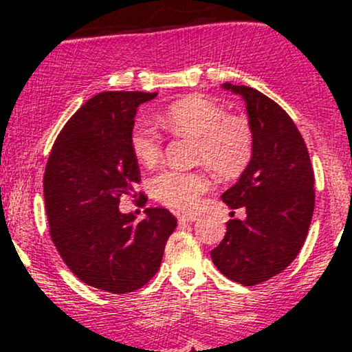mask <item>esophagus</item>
Instances as JSON below:
<instances>
[{
    "mask_svg": "<svg viewBox=\"0 0 352 352\" xmlns=\"http://www.w3.org/2000/svg\"><path fill=\"white\" fill-rule=\"evenodd\" d=\"M177 218H179L180 223H192V221H195L199 217L190 215V213H184V215H179Z\"/></svg>",
    "mask_w": 352,
    "mask_h": 352,
    "instance_id": "34e87169",
    "label": "esophagus"
}]
</instances>
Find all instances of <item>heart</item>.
<instances>
[{
	"mask_svg": "<svg viewBox=\"0 0 352 352\" xmlns=\"http://www.w3.org/2000/svg\"><path fill=\"white\" fill-rule=\"evenodd\" d=\"M160 124L175 135L195 139L197 162L221 179L240 175L253 155V129L243 116L227 114L215 100L205 96H185L164 111ZM131 147L139 164L152 167L162 155V135L151 125H135ZM208 180L201 172L165 170L152 180V193L164 205L179 210L197 207Z\"/></svg>",
	"mask_w": 352,
	"mask_h": 352,
	"instance_id": "obj_1",
	"label": "heart"
}]
</instances>
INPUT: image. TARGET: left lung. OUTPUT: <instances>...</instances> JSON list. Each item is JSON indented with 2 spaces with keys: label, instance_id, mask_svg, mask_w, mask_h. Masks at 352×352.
Here are the masks:
<instances>
[{
  "label": "left lung",
  "instance_id": "obj_1",
  "mask_svg": "<svg viewBox=\"0 0 352 352\" xmlns=\"http://www.w3.org/2000/svg\"><path fill=\"white\" fill-rule=\"evenodd\" d=\"M221 87L243 98L254 144L248 167L221 195L230 208H245L246 218L227 221L212 260L232 281L253 286L300 253L314 212V172L300 131L274 100L248 86Z\"/></svg>",
  "mask_w": 352,
  "mask_h": 352
}]
</instances>
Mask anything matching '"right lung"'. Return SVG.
Instances as JSON below:
<instances>
[{
    "label": "right lung",
    "mask_w": 352,
    "mask_h": 352,
    "mask_svg": "<svg viewBox=\"0 0 352 352\" xmlns=\"http://www.w3.org/2000/svg\"><path fill=\"white\" fill-rule=\"evenodd\" d=\"M155 96L107 91L89 99L59 132L44 170L52 243L80 281L102 292L124 294L147 285L177 227L167 208H145L139 223L119 210L120 197L140 182L131 147L137 107Z\"/></svg>",
    "instance_id": "right-lung-1"
}]
</instances>
